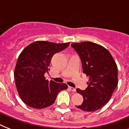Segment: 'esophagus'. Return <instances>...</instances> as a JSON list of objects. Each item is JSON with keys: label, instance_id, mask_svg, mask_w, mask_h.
Here are the masks:
<instances>
[{"label": "esophagus", "instance_id": "1", "mask_svg": "<svg viewBox=\"0 0 129 129\" xmlns=\"http://www.w3.org/2000/svg\"><path fill=\"white\" fill-rule=\"evenodd\" d=\"M68 88H69V89H70V90H72V92H76V88H73V87H71V86H69Z\"/></svg>", "mask_w": 129, "mask_h": 129}]
</instances>
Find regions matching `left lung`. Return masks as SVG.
I'll list each match as a JSON object with an SVG mask.
<instances>
[{
  "mask_svg": "<svg viewBox=\"0 0 129 129\" xmlns=\"http://www.w3.org/2000/svg\"><path fill=\"white\" fill-rule=\"evenodd\" d=\"M72 47L80 57L83 73L89 77L84 90L76 89L84 98L76 107L88 112L98 110L109 101L118 84L117 66L110 53L100 45L85 41Z\"/></svg>",
  "mask_w": 129,
  "mask_h": 129,
  "instance_id": "1",
  "label": "left lung"
}]
</instances>
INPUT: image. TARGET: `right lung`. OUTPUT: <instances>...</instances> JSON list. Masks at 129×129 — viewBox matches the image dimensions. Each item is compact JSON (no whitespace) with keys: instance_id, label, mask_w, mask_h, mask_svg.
Masks as SVG:
<instances>
[{"instance_id":"add662e5","label":"right lung","mask_w":129,"mask_h":129,"mask_svg":"<svg viewBox=\"0 0 129 129\" xmlns=\"http://www.w3.org/2000/svg\"><path fill=\"white\" fill-rule=\"evenodd\" d=\"M70 43L37 41L27 46L19 55L15 69V80L20 98L27 106L41 109L54 103L60 91L68 85L45 80L53 55L68 47Z\"/></svg>"}]
</instances>
